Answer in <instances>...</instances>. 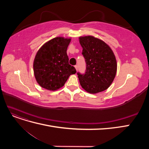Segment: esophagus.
I'll use <instances>...</instances> for the list:
<instances>
[{
	"label": "esophagus",
	"instance_id": "obj_1",
	"mask_svg": "<svg viewBox=\"0 0 149 149\" xmlns=\"http://www.w3.org/2000/svg\"><path fill=\"white\" fill-rule=\"evenodd\" d=\"M74 68H76V70L77 71V70H78V66H77V65H75V66H74Z\"/></svg>",
	"mask_w": 149,
	"mask_h": 149
}]
</instances>
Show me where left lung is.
Masks as SVG:
<instances>
[{"label":"left lung","mask_w":149,"mask_h":149,"mask_svg":"<svg viewBox=\"0 0 149 149\" xmlns=\"http://www.w3.org/2000/svg\"><path fill=\"white\" fill-rule=\"evenodd\" d=\"M79 43L86 63L84 73H77L81 86L92 94L104 91L116 74L117 63L113 52L106 43L92 36L80 37Z\"/></svg>","instance_id":"obj_1"}]
</instances>
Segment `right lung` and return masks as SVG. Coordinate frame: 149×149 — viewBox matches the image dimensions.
Wrapping results in <instances>:
<instances>
[{
	"mask_svg": "<svg viewBox=\"0 0 149 149\" xmlns=\"http://www.w3.org/2000/svg\"><path fill=\"white\" fill-rule=\"evenodd\" d=\"M70 39L56 37L49 40L40 48L33 62L36 80L40 86L55 91L63 86L75 68L69 64L67 48Z\"/></svg>",
	"mask_w": 149,
	"mask_h": 149,
	"instance_id": "1",
	"label": "right lung"
}]
</instances>
